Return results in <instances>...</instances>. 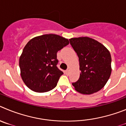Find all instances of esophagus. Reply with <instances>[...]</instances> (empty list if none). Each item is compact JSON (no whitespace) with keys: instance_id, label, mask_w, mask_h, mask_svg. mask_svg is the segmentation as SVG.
Here are the masks:
<instances>
[{"instance_id":"34e87169","label":"esophagus","mask_w":126,"mask_h":126,"mask_svg":"<svg viewBox=\"0 0 126 126\" xmlns=\"http://www.w3.org/2000/svg\"><path fill=\"white\" fill-rule=\"evenodd\" d=\"M65 72H66V74H68V73H69V70H66Z\"/></svg>"}]
</instances>
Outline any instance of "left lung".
<instances>
[{"instance_id":"1","label":"left lung","mask_w":126,"mask_h":126,"mask_svg":"<svg viewBox=\"0 0 126 126\" xmlns=\"http://www.w3.org/2000/svg\"><path fill=\"white\" fill-rule=\"evenodd\" d=\"M79 56L81 73L72 85L78 92L90 95L100 90L108 81L112 71L109 51L102 44L88 37L69 39Z\"/></svg>"}]
</instances>
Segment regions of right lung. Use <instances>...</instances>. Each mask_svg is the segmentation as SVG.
I'll return each instance as SVG.
<instances>
[{
	"mask_svg": "<svg viewBox=\"0 0 126 126\" xmlns=\"http://www.w3.org/2000/svg\"><path fill=\"white\" fill-rule=\"evenodd\" d=\"M69 44L57 34H44L31 39L19 58L21 76L26 85L36 92H46L57 85L63 72L56 66V53Z\"/></svg>",
	"mask_w": 126,
	"mask_h": 126,
	"instance_id": "obj_1",
	"label": "right lung"
}]
</instances>
